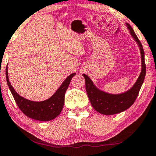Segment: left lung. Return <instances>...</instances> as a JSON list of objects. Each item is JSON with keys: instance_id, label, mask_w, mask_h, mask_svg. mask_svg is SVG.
<instances>
[{"instance_id": "1", "label": "left lung", "mask_w": 156, "mask_h": 156, "mask_svg": "<svg viewBox=\"0 0 156 156\" xmlns=\"http://www.w3.org/2000/svg\"><path fill=\"white\" fill-rule=\"evenodd\" d=\"M126 26L127 28L129 30L131 36L138 44L140 55H141V72L133 86L124 93L112 94L99 90L94 84L91 79L87 74H83V76L85 79L86 91L91 106L97 112L104 115L119 114L131 107L138 97L140 87L144 83L145 76H146V64H145L144 51L141 42L138 40L137 35H136L135 32L133 31L131 25L129 23H126Z\"/></svg>"}]
</instances>
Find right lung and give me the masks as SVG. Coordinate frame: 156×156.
<instances>
[{"label":"right lung","mask_w":156,"mask_h":156,"mask_svg":"<svg viewBox=\"0 0 156 156\" xmlns=\"http://www.w3.org/2000/svg\"><path fill=\"white\" fill-rule=\"evenodd\" d=\"M75 74L76 73H72L68 76L56 92L48 99L42 101H33L25 99L16 92L10 84L8 79V67H6L5 69L7 84L19 108L29 118L41 121L52 120L60 114L65 102V92L69 87L72 78Z\"/></svg>","instance_id":"obj_1"}]
</instances>
